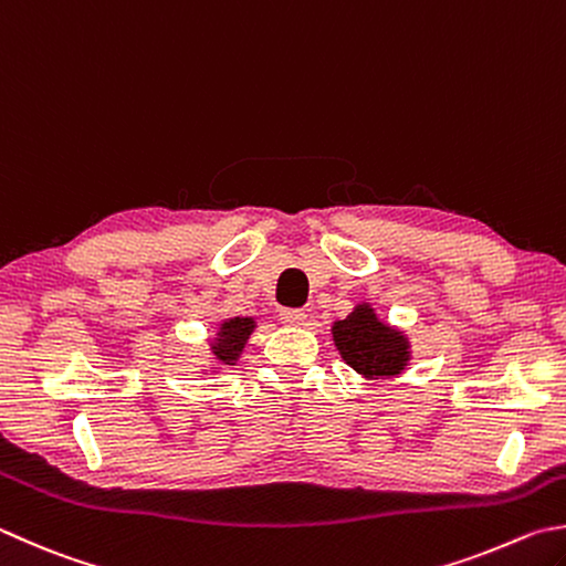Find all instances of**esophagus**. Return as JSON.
<instances>
[{"label": "esophagus", "mask_w": 566, "mask_h": 566, "mask_svg": "<svg viewBox=\"0 0 566 566\" xmlns=\"http://www.w3.org/2000/svg\"><path fill=\"white\" fill-rule=\"evenodd\" d=\"M305 311H301V307H283L281 311V319L285 325H303L305 323Z\"/></svg>", "instance_id": "1"}]
</instances>
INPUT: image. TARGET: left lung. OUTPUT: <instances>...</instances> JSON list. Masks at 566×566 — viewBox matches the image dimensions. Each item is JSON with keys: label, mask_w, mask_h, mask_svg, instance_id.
<instances>
[{"label": "left lung", "mask_w": 566, "mask_h": 566, "mask_svg": "<svg viewBox=\"0 0 566 566\" xmlns=\"http://www.w3.org/2000/svg\"><path fill=\"white\" fill-rule=\"evenodd\" d=\"M333 335L339 355L359 375L384 379L399 375L407 365L409 352L403 337L379 323L369 305H359L355 313L335 323Z\"/></svg>", "instance_id": "left-lung-1"}]
</instances>
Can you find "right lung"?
<instances>
[{"instance_id": "right-lung-1", "label": "right lung", "mask_w": 566, "mask_h": 566, "mask_svg": "<svg viewBox=\"0 0 566 566\" xmlns=\"http://www.w3.org/2000/svg\"><path fill=\"white\" fill-rule=\"evenodd\" d=\"M251 329H253L251 317H233V319H229V323H223L221 333H219V343L211 347L214 349L217 359L227 361V365L237 361L239 352L243 349V345H247Z\"/></svg>"}]
</instances>
